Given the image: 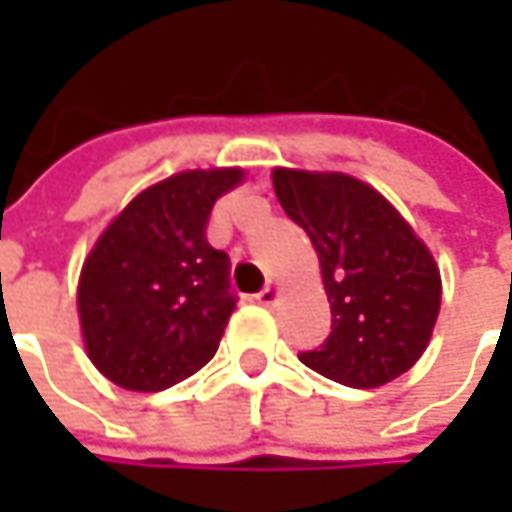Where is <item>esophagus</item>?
Wrapping results in <instances>:
<instances>
[{
  "mask_svg": "<svg viewBox=\"0 0 512 512\" xmlns=\"http://www.w3.org/2000/svg\"><path fill=\"white\" fill-rule=\"evenodd\" d=\"M257 302H260L263 308H272V305L278 302V287H275V284H266V287L257 293Z\"/></svg>",
  "mask_w": 512,
  "mask_h": 512,
  "instance_id": "obj_1",
  "label": "esophagus"
}]
</instances>
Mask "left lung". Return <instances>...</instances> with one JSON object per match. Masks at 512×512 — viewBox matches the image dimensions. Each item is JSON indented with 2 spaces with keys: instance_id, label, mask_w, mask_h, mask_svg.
<instances>
[{
  "instance_id": "obj_1",
  "label": "left lung",
  "mask_w": 512,
  "mask_h": 512,
  "mask_svg": "<svg viewBox=\"0 0 512 512\" xmlns=\"http://www.w3.org/2000/svg\"><path fill=\"white\" fill-rule=\"evenodd\" d=\"M272 186L311 237L332 305L329 338L299 361L350 388H379L406 373L427 350L442 305L427 246L356 177L275 168Z\"/></svg>"
}]
</instances>
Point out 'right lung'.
Wrapping results in <instances>:
<instances>
[{
  "mask_svg": "<svg viewBox=\"0 0 512 512\" xmlns=\"http://www.w3.org/2000/svg\"><path fill=\"white\" fill-rule=\"evenodd\" d=\"M240 180V168L174 174L97 240L76 302L88 358L115 385L165 391L216 356L237 296L231 257L207 243V222Z\"/></svg>",
  "mask_w": 512,
  "mask_h": 512,
  "instance_id": "right-lung-1",
  "label": "right lung"
}]
</instances>
